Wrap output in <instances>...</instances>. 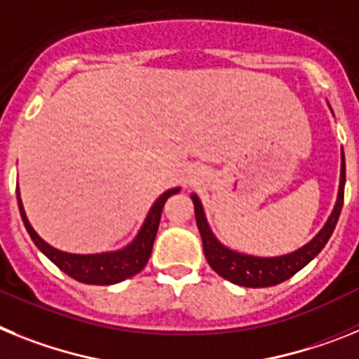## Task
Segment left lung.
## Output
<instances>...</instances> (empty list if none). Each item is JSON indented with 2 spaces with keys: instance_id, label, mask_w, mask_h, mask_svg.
Returning a JSON list of instances; mask_svg holds the SVG:
<instances>
[{
  "instance_id": "8db88e82",
  "label": "left lung",
  "mask_w": 359,
  "mask_h": 359,
  "mask_svg": "<svg viewBox=\"0 0 359 359\" xmlns=\"http://www.w3.org/2000/svg\"><path fill=\"white\" fill-rule=\"evenodd\" d=\"M344 191H345V155L341 149V175H339V189L338 198H336L334 210L330 213L329 220L322 227L309 244H305L294 253L283 255V257L262 258L253 255L236 253L233 249L226 248L217 240V236L211 231L210 224L205 220L204 210H202L201 198L193 193L191 201L195 205V218H197V227L202 236V245H204V255L211 269L222 278L229 282L242 285V287H271L276 283H282L289 280L292 274L304 269L314 257H316L325 244L329 242L330 235L334 231L338 224L339 213L344 208Z\"/></svg>"
}]
</instances>
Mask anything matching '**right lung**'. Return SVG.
Returning <instances> with one entry per match:
<instances>
[{"mask_svg":"<svg viewBox=\"0 0 359 359\" xmlns=\"http://www.w3.org/2000/svg\"><path fill=\"white\" fill-rule=\"evenodd\" d=\"M179 188L168 189L166 193H162L161 197L155 201L151 205L148 217H146L144 224H142L141 231L137 233L132 244H128L124 249L119 251H110V253H97V255H72L59 251V249L52 248L34 231V227L30 226L29 218L25 215L23 204L20 198V189H15L18 195V205H20V213L23 218V224L29 231L30 238L34 240V244L39 248L43 255L48 260H52L59 269L67 273L77 282L92 283V285H111V283H119L126 278H132L133 274L141 273L144 266L148 264V258L154 249L155 236H157L158 222H161L162 208L166 204L168 198L171 195L179 193Z\"/></svg>","mask_w":359,"mask_h":359,"instance_id":"add662e5","label":"right lung"}]
</instances>
